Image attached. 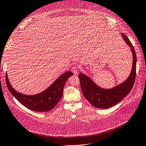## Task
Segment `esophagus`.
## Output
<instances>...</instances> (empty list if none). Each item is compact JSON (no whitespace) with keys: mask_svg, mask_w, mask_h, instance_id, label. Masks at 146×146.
<instances>
[{"mask_svg":"<svg viewBox=\"0 0 146 146\" xmlns=\"http://www.w3.org/2000/svg\"><path fill=\"white\" fill-rule=\"evenodd\" d=\"M72 72L76 75L78 74V68L76 67V66H73L72 68Z\"/></svg>","mask_w":146,"mask_h":146,"instance_id":"34e87169","label":"esophagus"}]
</instances>
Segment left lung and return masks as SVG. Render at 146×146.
Returning a JSON list of instances; mask_svg holds the SVG:
<instances>
[{
  "label": "left lung",
  "mask_w": 146,
  "mask_h": 146,
  "mask_svg": "<svg viewBox=\"0 0 146 146\" xmlns=\"http://www.w3.org/2000/svg\"><path fill=\"white\" fill-rule=\"evenodd\" d=\"M123 41L130 48L133 56V64L129 76L125 81L111 88H104L98 86L92 79L82 72L78 75L81 89L85 99L94 107L107 109L116 105L131 90L136 77V56L133 46L128 38L121 33Z\"/></svg>",
  "instance_id": "obj_1"
}]
</instances>
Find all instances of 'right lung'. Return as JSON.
I'll return each mask as SVG.
<instances>
[{
    "label": "right lung",
    "mask_w": 146,
    "mask_h": 146,
    "mask_svg": "<svg viewBox=\"0 0 146 146\" xmlns=\"http://www.w3.org/2000/svg\"><path fill=\"white\" fill-rule=\"evenodd\" d=\"M73 73L67 71L61 76L44 91L34 95H26L17 92L13 88L6 75L7 85L12 95L27 108L38 112L48 111L58 104L63 95V88L68 78Z\"/></svg>",
    "instance_id": "obj_1"
}]
</instances>
